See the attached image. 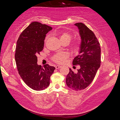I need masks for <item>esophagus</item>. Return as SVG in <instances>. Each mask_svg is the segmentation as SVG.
<instances>
[{
    "label": "esophagus",
    "mask_w": 120,
    "mask_h": 120,
    "mask_svg": "<svg viewBox=\"0 0 120 120\" xmlns=\"http://www.w3.org/2000/svg\"><path fill=\"white\" fill-rule=\"evenodd\" d=\"M55 68H56V69H58V68H62V66H60V65H56L55 66Z\"/></svg>",
    "instance_id": "1"
}]
</instances>
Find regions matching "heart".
Listing matches in <instances>:
<instances>
[{"mask_svg": "<svg viewBox=\"0 0 120 120\" xmlns=\"http://www.w3.org/2000/svg\"><path fill=\"white\" fill-rule=\"evenodd\" d=\"M60 39L61 42L66 41L69 43L72 39V36L69 32L65 31V32H62L60 33ZM46 39L47 38H46ZM80 47H81V43L79 41H76L72 44L71 49L73 52L74 53H78L80 49ZM68 56V54L66 52H58L53 56L52 60L53 61L57 63L63 64L65 62Z\"/></svg>", "mask_w": 120, "mask_h": 120, "instance_id": "obj_1", "label": "heart"}]
</instances>
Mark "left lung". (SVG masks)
Here are the masks:
<instances>
[{"instance_id":"8db88e82","label":"left lung","mask_w":120,"mask_h":120,"mask_svg":"<svg viewBox=\"0 0 120 120\" xmlns=\"http://www.w3.org/2000/svg\"><path fill=\"white\" fill-rule=\"evenodd\" d=\"M79 30L81 47L79 54L74 58L73 65H79L80 69L74 72L71 68L66 78V84L76 91L83 90L91 83L101 66V49L94 33L82 23L75 24Z\"/></svg>"}]
</instances>
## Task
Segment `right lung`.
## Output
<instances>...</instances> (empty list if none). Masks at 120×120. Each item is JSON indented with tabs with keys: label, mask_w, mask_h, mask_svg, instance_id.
Segmentation results:
<instances>
[{
	"label": "right lung",
	"mask_w": 120,
	"mask_h": 120,
	"mask_svg": "<svg viewBox=\"0 0 120 120\" xmlns=\"http://www.w3.org/2000/svg\"><path fill=\"white\" fill-rule=\"evenodd\" d=\"M52 27L33 22L23 30L17 40L15 59L19 75L27 86L34 90H44L50 84L55 68L37 64V55L43 50L46 35Z\"/></svg>",
	"instance_id": "1"
}]
</instances>
